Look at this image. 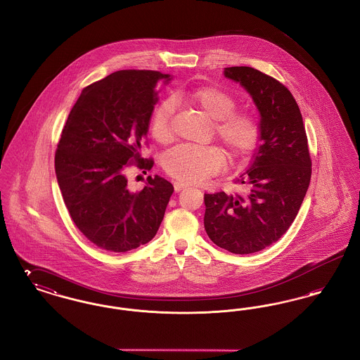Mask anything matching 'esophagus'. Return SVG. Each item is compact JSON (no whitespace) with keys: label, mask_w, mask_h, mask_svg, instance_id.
Listing matches in <instances>:
<instances>
[{"label":"esophagus","mask_w":360,"mask_h":360,"mask_svg":"<svg viewBox=\"0 0 360 360\" xmlns=\"http://www.w3.org/2000/svg\"><path fill=\"white\" fill-rule=\"evenodd\" d=\"M186 188V185H185V184L178 182V181H175V182H174V190H175V191H181L182 188Z\"/></svg>","instance_id":"esophagus-1"}]
</instances>
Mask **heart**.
Instances as JSON below:
<instances>
[{
	"label": "heart",
	"instance_id": "b5f03b06",
	"mask_svg": "<svg viewBox=\"0 0 360 360\" xmlns=\"http://www.w3.org/2000/svg\"><path fill=\"white\" fill-rule=\"evenodd\" d=\"M184 98L213 120V132L232 162H241L252 154L259 140V124L251 113L235 110L236 100L231 93L216 86H202L185 93ZM172 101L156 108L151 120V135L156 141L172 140ZM162 166L181 182L200 184L223 167L224 155L213 146L181 144L163 155Z\"/></svg>",
	"mask_w": 360,
	"mask_h": 360
}]
</instances>
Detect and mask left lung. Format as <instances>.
<instances>
[{"label": "left lung", "mask_w": 360, "mask_h": 360, "mask_svg": "<svg viewBox=\"0 0 360 360\" xmlns=\"http://www.w3.org/2000/svg\"><path fill=\"white\" fill-rule=\"evenodd\" d=\"M224 75L252 97L260 115V144L238 179L244 194L204 195V225L216 245L247 255L289 229L308 191L311 160L300 108L286 86L247 66L225 68Z\"/></svg>", "instance_id": "1"}]
</instances>
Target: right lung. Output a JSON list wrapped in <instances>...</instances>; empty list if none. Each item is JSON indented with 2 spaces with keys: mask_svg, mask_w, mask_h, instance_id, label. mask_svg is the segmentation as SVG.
Returning <instances> with one entry per match:
<instances>
[{
  "mask_svg": "<svg viewBox=\"0 0 360 360\" xmlns=\"http://www.w3.org/2000/svg\"><path fill=\"white\" fill-rule=\"evenodd\" d=\"M162 81L172 77L120 70L87 86L58 143L55 172L70 216L86 239L106 251L127 252L153 239L174 191L159 175L131 191L125 175L131 163L154 166L140 153Z\"/></svg>",
  "mask_w": 360,
  "mask_h": 360,
  "instance_id": "obj_1",
  "label": "right lung"
}]
</instances>
